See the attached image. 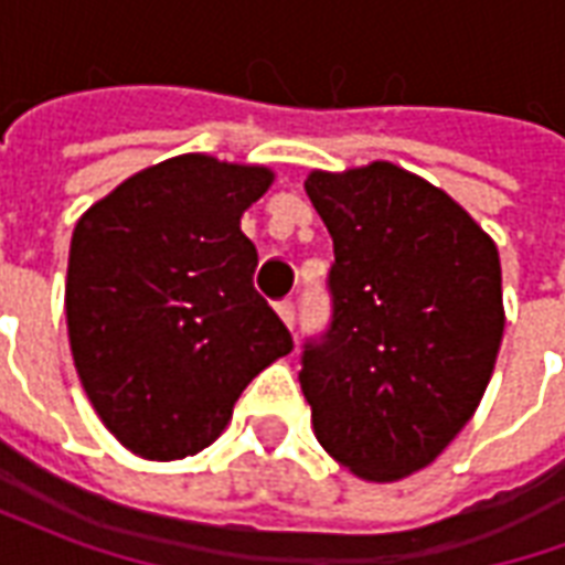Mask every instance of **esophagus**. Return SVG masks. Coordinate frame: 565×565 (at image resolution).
I'll use <instances>...</instances> for the list:
<instances>
[{
  "label": "esophagus",
  "mask_w": 565,
  "mask_h": 565,
  "mask_svg": "<svg viewBox=\"0 0 565 565\" xmlns=\"http://www.w3.org/2000/svg\"><path fill=\"white\" fill-rule=\"evenodd\" d=\"M278 315H281V320L294 330V323H296V306L290 302V299H284V302H278Z\"/></svg>",
  "instance_id": "1"
}]
</instances>
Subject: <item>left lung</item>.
Here are the masks:
<instances>
[{
  "label": "left lung",
  "instance_id": "obj_1",
  "mask_svg": "<svg viewBox=\"0 0 565 565\" xmlns=\"http://www.w3.org/2000/svg\"><path fill=\"white\" fill-rule=\"evenodd\" d=\"M332 235V323L302 351L315 436L366 481L424 469L469 424L505 330L493 238L393 162L306 178Z\"/></svg>",
  "mask_w": 565,
  "mask_h": 565
}]
</instances>
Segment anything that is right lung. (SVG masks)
Listing matches in <instances>:
<instances>
[{
	"label": "right lung",
	"mask_w": 565,
	"mask_h": 565,
	"mask_svg": "<svg viewBox=\"0 0 565 565\" xmlns=\"http://www.w3.org/2000/svg\"><path fill=\"white\" fill-rule=\"evenodd\" d=\"M271 181L266 166L184 153L127 178L72 233L75 369L108 433L145 460L209 448L247 384L294 351L242 233Z\"/></svg>",
	"instance_id": "obj_1"
}]
</instances>
